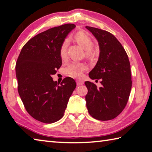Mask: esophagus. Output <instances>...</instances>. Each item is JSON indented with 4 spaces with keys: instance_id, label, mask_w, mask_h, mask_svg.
I'll use <instances>...</instances> for the list:
<instances>
[{
    "instance_id": "34e87169",
    "label": "esophagus",
    "mask_w": 152,
    "mask_h": 152,
    "mask_svg": "<svg viewBox=\"0 0 152 152\" xmlns=\"http://www.w3.org/2000/svg\"><path fill=\"white\" fill-rule=\"evenodd\" d=\"M76 82H77V85L78 86L82 85L84 84V81H83V80H77Z\"/></svg>"
}]
</instances>
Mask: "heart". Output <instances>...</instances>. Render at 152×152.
Instances as JSON below:
<instances>
[{
  "label": "heart",
  "instance_id": "obj_1",
  "mask_svg": "<svg viewBox=\"0 0 152 152\" xmlns=\"http://www.w3.org/2000/svg\"><path fill=\"white\" fill-rule=\"evenodd\" d=\"M75 39L78 44L86 50V55L89 56L92 55L93 52L92 50V48L93 47L94 42L87 34L84 32H78L75 35ZM67 40H65L61 46L60 55L62 60L66 59L67 56ZM86 69H87V65L84 63L72 62L66 67L64 72L67 76L74 78H80L83 76V73Z\"/></svg>",
  "mask_w": 152,
  "mask_h": 152
}]
</instances>
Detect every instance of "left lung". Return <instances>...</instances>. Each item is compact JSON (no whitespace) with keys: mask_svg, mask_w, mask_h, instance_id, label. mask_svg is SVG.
Returning <instances> with one entry per match:
<instances>
[{"mask_svg":"<svg viewBox=\"0 0 152 152\" xmlns=\"http://www.w3.org/2000/svg\"><path fill=\"white\" fill-rule=\"evenodd\" d=\"M97 39L100 55L89 73L92 79H101L102 86L86 81V107L90 115L100 121L115 118L125 107L132 87L128 56L116 37L110 32L86 26Z\"/></svg>","mask_w":152,"mask_h":152,"instance_id":"8db88e82","label":"left lung"}]
</instances>
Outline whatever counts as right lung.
<instances>
[{"mask_svg": "<svg viewBox=\"0 0 152 152\" xmlns=\"http://www.w3.org/2000/svg\"><path fill=\"white\" fill-rule=\"evenodd\" d=\"M72 23L49 29L31 39L25 45L15 64L18 89L25 108L39 121L52 123L62 118L76 83L66 77L60 85L51 75L61 66V46Z\"/></svg>", "mask_w": 152, "mask_h": 152, "instance_id": "1", "label": "right lung"}]
</instances>
